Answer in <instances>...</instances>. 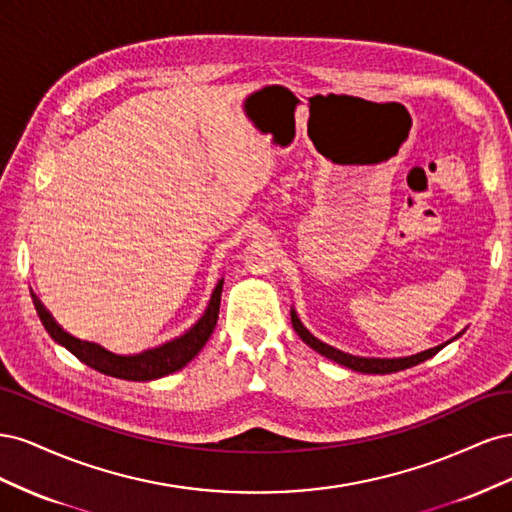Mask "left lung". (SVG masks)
I'll return each mask as SVG.
<instances>
[{"instance_id": "1", "label": "left lung", "mask_w": 512, "mask_h": 512, "mask_svg": "<svg viewBox=\"0 0 512 512\" xmlns=\"http://www.w3.org/2000/svg\"><path fill=\"white\" fill-rule=\"evenodd\" d=\"M292 316V327H294V331H297V335L303 339V342L309 346V348H314L316 352H320L322 356H327V359H331V361H335V363H339V365H344V367H348V369H354V371H363V374H393V371H401V369H408V367H412V365H418V363H423V361H427V359H431L433 354H438L446 344H440V346H436V348H429V350H425V352H418V354H412V356H399V359H365V356H354V354H348V352H342V350H337V348H333V346H329V344H324V342H320L318 337H314L312 333H309L303 324H301V320L297 318V314H290Z\"/></svg>"}]
</instances>
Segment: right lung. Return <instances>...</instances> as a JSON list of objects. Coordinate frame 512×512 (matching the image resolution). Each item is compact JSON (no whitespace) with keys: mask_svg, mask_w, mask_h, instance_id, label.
<instances>
[{"mask_svg":"<svg viewBox=\"0 0 512 512\" xmlns=\"http://www.w3.org/2000/svg\"><path fill=\"white\" fill-rule=\"evenodd\" d=\"M222 284H224V280H220L218 286H215L205 316L200 318L188 333L173 339V342H166L164 346L145 350L141 354H130V356L113 354L94 342H85V339L70 335L68 331L59 327L49 309L42 305V301L36 297L34 292H32V299H34V307L44 324V329L49 331V335L55 339L57 344L68 348L76 356V359L106 376L121 378V380H134V382H147V380H156V378L173 374V371L181 369L183 365H188L200 352V348L207 344V339L211 337V333L215 329V322H218Z\"/></svg>","mask_w":512,"mask_h":512,"instance_id":"add662e5","label":"right lung"}]
</instances>
